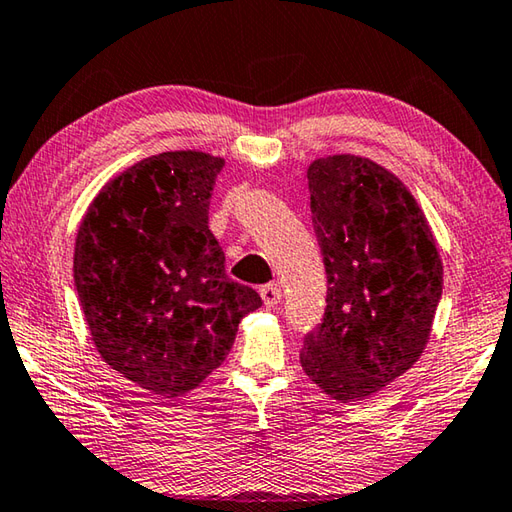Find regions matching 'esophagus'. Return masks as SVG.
<instances>
[{"label":"esophagus","mask_w":512,"mask_h":512,"mask_svg":"<svg viewBox=\"0 0 512 512\" xmlns=\"http://www.w3.org/2000/svg\"><path fill=\"white\" fill-rule=\"evenodd\" d=\"M259 293H262V300H264L266 307H275L277 302L282 300V291H280V287H277V284H264V287L259 289Z\"/></svg>","instance_id":"obj_1"}]
</instances>
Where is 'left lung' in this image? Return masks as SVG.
I'll return each mask as SVG.
<instances>
[{"mask_svg":"<svg viewBox=\"0 0 512 512\" xmlns=\"http://www.w3.org/2000/svg\"><path fill=\"white\" fill-rule=\"evenodd\" d=\"M307 178L327 307L300 363L334 400H366L420 359L443 262L420 205L377 162L329 155L309 164Z\"/></svg>","mask_w":512,"mask_h":512,"instance_id":"1","label":"left lung"}]
</instances>
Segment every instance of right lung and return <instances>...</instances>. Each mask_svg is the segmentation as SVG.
Segmentation results:
<instances>
[{"label":"right lung","instance_id":"obj_1","mask_svg":"<svg viewBox=\"0 0 512 512\" xmlns=\"http://www.w3.org/2000/svg\"><path fill=\"white\" fill-rule=\"evenodd\" d=\"M223 158L151 155L119 173L85 212L74 284L101 359L153 395L178 397L219 368L241 318L262 307L230 280L207 225Z\"/></svg>","mask_w":512,"mask_h":512}]
</instances>
